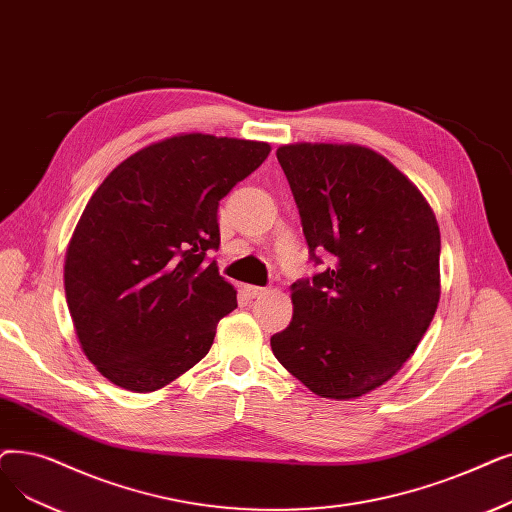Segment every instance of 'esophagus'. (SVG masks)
<instances>
[{
  "instance_id": "obj_1",
  "label": "esophagus",
  "mask_w": 512,
  "mask_h": 512,
  "mask_svg": "<svg viewBox=\"0 0 512 512\" xmlns=\"http://www.w3.org/2000/svg\"><path fill=\"white\" fill-rule=\"evenodd\" d=\"M247 293H249V297L257 299V297H263L265 293H268V288H265V286H247Z\"/></svg>"
}]
</instances>
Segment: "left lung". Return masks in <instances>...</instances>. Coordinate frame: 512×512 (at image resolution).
<instances>
[{
    "label": "left lung",
    "instance_id": "1",
    "mask_svg": "<svg viewBox=\"0 0 512 512\" xmlns=\"http://www.w3.org/2000/svg\"><path fill=\"white\" fill-rule=\"evenodd\" d=\"M309 259L293 320L272 337L278 362L316 395L353 399L387 383L439 303V226L425 196L374 150L288 144L276 150Z\"/></svg>",
    "mask_w": 512,
    "mask_h": 512
}]
</instances>
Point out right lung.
<instances>
[{"label": "right lung", "instance_id": "obj_1", "mask_svg": "<svg viewBox=\"0 0 512 512\" xmlns=\"http://www.w3.org/2000/svg\"><path fill=\"white\" fill-rule=\"evenodd\" d=\"M270 144L186 133L131 154L87 203L64 263L83 353L123 389L157 391L209 353L236 291L209 259L217 209Z\"/></svg>", "mask_w": 512, "mask_h": 512}]
</instances>
